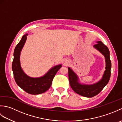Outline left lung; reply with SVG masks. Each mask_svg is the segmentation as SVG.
Returning a JSON list of instances; mask_svg holds the SVG:
<instances>
[{
    "instance_id": "obj_1",
    "label": "left lung",
    "mask_w": 122,
    "mask_h": 122,
    "mask_svg": "<svg viewBox=\"0 0 122 122\" xmlns=\"http://www.w3.org/2000/svg\"><path fill=\"white\" fill-rule=\"evenodd\" d=\"M97 43L93 47L104 56L106 62L105 70L100 81L90 85L81 83L77 74L68 67L69 79L71 88L75 92L84 97H92L97 95L107 85L110 79L111 61L109 50L101 41H97Z\"/></svg>"
}]
</instances>
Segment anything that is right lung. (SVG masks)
Here are the masks:
<instances>
[{"label": "right lung", "mask_w": 122, "mask_h": 122, "mask_svg": "<svg viewBox=\"0 0 122 122\" xmlns=\"http://www.w3.org/2000/svg\"><path fill=\"white\" fill-rule=\"evenodd\" d=\"M28 34L22 36L21 40L15 47L12 70L17 85L25 91L30 94L37 95L46 92L50 87L56 72L61 68L59 64L51 68L46 73L39 77H32L25 74L20 64V53L27 40Z\"/></svg>", "instance_id": "right-lung-1"}]
</instances>
